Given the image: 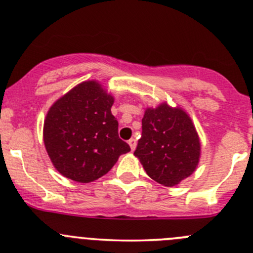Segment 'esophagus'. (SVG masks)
<instances>
[{
  "mask_svg": "<svg viewBox=\"0 0 253 253\" xmlns=\"http://www.w3.org/2000/svg\"><path fill=\"white\" fill-rule=\"evenodd\" d=\"M128 145H129V148H131L132 151H134L135 148H137V140H135V139H129L128 140Z\"/></svg>",
  "mask_w": 253,
  "mask_h": 253,
  "instance_id": "34e87169",
  "label": "esophagus"
}]
</instances>
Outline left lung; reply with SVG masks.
Returning a JSON list of instances; mask_svg holds the SVG:
<instances>
[{"label": "left lung", "instance_id": "8db88e82", "mask_svg": "<svg viewBox=\"0 0 253 253\" xmlns=\"http://www.w3.org/2000/svg\"><path fill=\"white\" fill-rule=\"evenodd\" d=\"M143 132L134 156L158 184L173 187L196 171L202 144L196 126L181 107L162 102L145 108Z\"/></svg>", "mask_w": 253, "mask_h": 253}]
</instances>
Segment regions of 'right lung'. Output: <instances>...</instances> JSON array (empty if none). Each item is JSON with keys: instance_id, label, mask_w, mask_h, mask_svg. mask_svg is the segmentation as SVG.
I'll return each instance as SVG.
<instances>
[{"instance_id": "1", "label": "right lung", "mask_w": 253, "mask_h": 253, "mask_svg": "<svg viewBox=\"0 0 253 253\" xmlns=\"http://www.w3.org/2000/svg\"><path fill=\"white\" fill-rule=\"evenodd\" d=\"M114 96L98 80H85L61 96L46 113L43 141L55 169L87 184L105 175L128 144L119 138Z\"/></svg>"}]
</instances>
